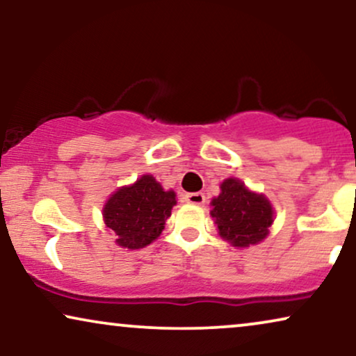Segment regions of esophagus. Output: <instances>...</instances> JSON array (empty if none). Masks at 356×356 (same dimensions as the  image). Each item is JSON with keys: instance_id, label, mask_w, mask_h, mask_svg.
Instances as JSON below:
<instances>
[{"instance_id": "1", "label": "esophagus", "mask_w": 356, "mask_h": 356, "mask_svg": "<svg viewBox=\"0 0 356 356\" xmlns=\"http://www.w3.org/2000/svg\"><path fill=\"white\" fill-rule=\"evenodd\" d=\"M184 199H186L189 204H196V206H202V204L206 202V196H204L202 193H188Z\"/></svg>"}]
</instances>
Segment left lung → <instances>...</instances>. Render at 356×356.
Instances as JSON below:
<instances>
[{
	"label": "left lung",
	"instance_id": "1",
	"mask_svg": "<svg viewBox=\"0 0 356 356\" xmlns=\"http://www.w3.org/2000/svg\"><path fill=\"white\" fill-rule=\"evenodd\" d=\"M211 216L218 235L236 248L257 245L269 235L274 209L264 194L250 191L238 178H227L212 199Z\"/></svg>",
	"mask_w": 356,
	"mask_h": 356
}]
</instances>
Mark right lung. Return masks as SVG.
<instances>
[{
  "label": "right lung",
  "mask_w": 356,
  "mask_h": 356,
  "mask_svg": "<svg viewBox=\"0 0 356 356\" xmlns=\"http://www.w3.org/2000/svg\"><path fill=\"white\" fill-rule=\"evenodd\" d=\"M175 204V191H165L152 175H143L111 194L104 206V220L116 235V245L140 250L160 236Z\"/></svg>",
  "instance_id": "1"
}]
</instances>
